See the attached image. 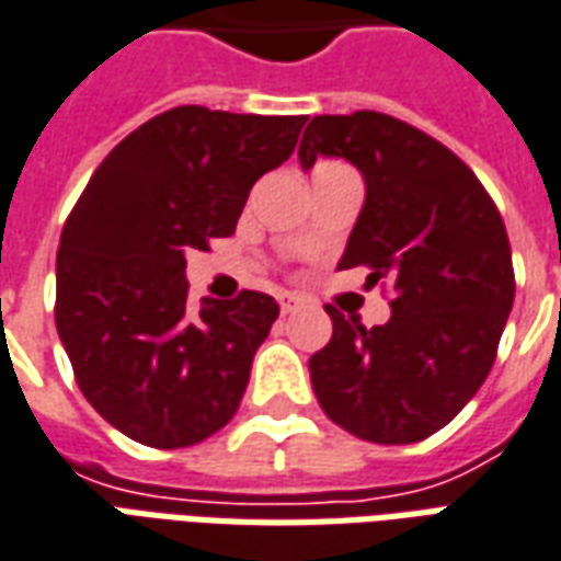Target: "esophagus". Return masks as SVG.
Listing matches in <instances>:
<instances>
[{
  "instance_id": "34e87169",
  "label": "esophagus",
  "mask_w": 561,
  "mask_h": 561,
  "mask_svg": "<svg viewBox=\"0 0 561 561\" xmlns=\"http://www.w3.org/2000/svg\"><path fill=\"white\" fill-rule=\"evenodd\" d=\"M279 309L285 312V316H288V312H297V309H300V300H297L294 294H282Z\"/></svg>"
}]
</instances>
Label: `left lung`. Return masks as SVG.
Segmentation results:
<instances>
[{
	"mask_svg": "<svg viewBox=\"0 0 561 561\" xmlns=\"http://www.w3.org/2000/svg\"><path fill=\"white\" fill-rule=\"evenodd\" d=\"M300 167L343 158L364 206L340 270L394 285L391 319L364 328L334 307L309 379L331 422L370 444H416L471 401L513 307L507 230L480 179L428 133L379 112L316 115Z\"/></svg>",
	"mask_w": 561,
	"mask_h": 561,
	"instance_id": "left-lung-1",
	"label": "left lung"
}]
</instances>
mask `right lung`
Returning a JSON list of instances; mask_svg holds the SVG:
<instances>
[{
	"label": "right lung",
	"instance_id": "1",
	"mask_svg": "<svg viewBox=\"0 0 561 561\" xmlns=\"http://www.w3.org/2000/svg\"><path fill=\"white\" fill-rule=\"evenodd\" d=\"M304 115L179 105L112 148L66 218L57 334L81 394L130 440L194 446L233 419L279 304L261 291L187 309L185 254L237 230Z\"/></svg>",
	"mask_w": 561,
	"mask_h": 561
}]
</instances>
